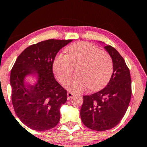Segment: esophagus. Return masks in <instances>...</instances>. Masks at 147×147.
I'll use <instances>...</instances> for the list:
<instances>
[{
  "label": "esophagus",
  "instance_id": "34e87169",
  "mask_svg": "<svg viewBox=\"0 0 147 147\" xmlns=\"http://www.w3.org/2000/svg\"><path fill=\"white\" fill-rule=\"evenodd\" d=\"M72 95H73V94L72 92H70L67 93V97H68V99H70V98L72 96Z\"/></svg>",
  "mask_w": 147,
  "mask_h": 147
}]
</instances>
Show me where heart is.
<instances>
[{"mask_svg": "<svg viewBox=\"0 0 147 147\" xmlns=\"http://www.w3.org/2000/svg\"><path fill=\"white\" fill-rule=\"evenodd\" d=\"M67 55H57L53 62V71L60 83L63 81L78 66V75L64 82V86L73 92L102 89L110 81L114 72L113 59L107 51L96 46L82 42L69 46Z\"/></svg>", "mask_w": 147, "mask_h": 147, "instance_id": "obj_1", "label": "heart"}]
</instances>
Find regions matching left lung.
Masks as SVG:
<instances>
[{
    "label": "left lung",
    "instance_id": "left-lung-1",
    "mask_svg": "<svg viewBox=\"0 0 147 147\" xmlns=\"http://www.w3.org/2000/svg\"><path fill=\"white\" fill-rule=\"evenodd\" d=\"M104 49L114 62L112 78L101 90L84 96L80 112L83 123L98 131L110 129L120 123L131 96V79L125 59L112 46H105Z\"/></svg>",
    "mask_w": 147,
    "mask_h": 147
}]
</instances>
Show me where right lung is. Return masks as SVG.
Wrapping results in <instances>:
<instances>
[{
	"label": "right lung",
	"mask_w": 147,
	"mask_h": 147,
	"mask_svg": "<svg viewBox=\"0 0 147 147\" xmlns=\"http://www.w3.org/2000/svg\"><path fill=\"white\" fill-rule=\"evenodd\" d=\"M72 40H45L29 46L18 57L11 69V100L16 114L29 128L45 131L60 119L59 109L67 100V92L55 80L53 62L61 48ZM36 77L33 84L26 77Z\"/></svg>",
	"instance_id": "add662e5"
}]
</instances>
